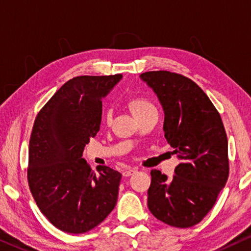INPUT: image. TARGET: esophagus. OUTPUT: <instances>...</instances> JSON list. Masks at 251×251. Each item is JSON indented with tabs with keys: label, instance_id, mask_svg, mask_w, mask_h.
Wrapping results in <instances>:
<instances>
[{
	"label": "esophagus",
	"instance_id": "obj_1",
	"mask_svg": "<svg viewBox=\"0 0 251 251\" xmlns=\"http://www.w3.org/2000/svg\"><path fill=\"white\" fill-rule=\"evenodd\" d=\"M135 173H137V169H135V168H132V169H126V170L123 171V176L129 177V176H131V175H133Z\"/></svg>",
	"mask_w": 251,
	"mask_h": 251
}]
</instances>
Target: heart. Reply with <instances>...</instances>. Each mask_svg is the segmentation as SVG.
Returning <instances> with one entry per match:
<instances>
[{
  "instance_id": "b5f03b06",
  "label": "heart",
  "mask_w": 251,
  "mask_h": 251,
  "mask_svg": "<svg viewBox=\"0 0 251 251\" xmlns=\"http://www.w3.org/2000/svg\"><path fill=\"white\" fill-rule=\"evenodd\" d=\"M128 106L132 114L135 115L136 119H138L144 114H146L147 112L154 111V109H155L152 102L147 100L145 98H133L128 102ZM104 121L107 123V125H111L112 113L109 111H107L104 114Z\"/></svg>"
}]
</instances>
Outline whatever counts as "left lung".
<instances>
[{"mask_svg": "<svg viewBox=\"0 0 251 251\" xmlns=\"http://www.w3.org/2000/svg\"><path fill=\"white\" fill-rule=\"evenodd\" d=\"M164 111V137L180 163L173 178L151 171L147 205L174 227L197 225L214 207L228 178L227 137L222 118L199 85L168 71L140 74Z\"/></svg>", "mask_w": 251, "mask_h": 251, "instance_id": "8db88e82", "label": "left lung"}]
</instances>
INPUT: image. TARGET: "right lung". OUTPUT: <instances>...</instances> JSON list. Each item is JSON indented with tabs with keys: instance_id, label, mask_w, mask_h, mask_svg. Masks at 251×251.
I'll return each instance as SVG.
<instances>
[{
	"instance_id": "add662e5",
	"label": "right lung",
	"mask_w": 251,
	"mask_h": 251,
	"mask_svg": "<svg viewBox=\"0 0 251 251\" xmlns=\"http://www.w3.org/2000/svg\"><path fill=\"white\" fill-rule=\"evenodd\" d=\"M121 78V74L72 78L34 122L27 169L29 190L41 212L60 231H90L118 201L122 175L106 166H99L95 174L82 155L100 128L101 99Z\"/></svg>"
}]
</instances>
